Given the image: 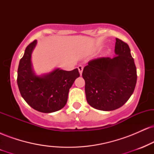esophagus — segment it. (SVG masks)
Masks as SVG:
<instances>
[{
	"label": "esophagus",
	"instance_id": "1",
	"mask_svg": "<svg viewBox=\"0 0 154 154\" xmlns=\"http://www.w3.org/2000/svg\"><path fill=\"white\" fill-rule=\"evenodd\" d=\"M78 70H79V75H82V71H83V66H82V65H79V66H78Z\"/></svg>",
	"mask_w": 154,
	"mask_h": 154
}]
</instances>
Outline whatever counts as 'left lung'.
I'll list each match as a JSON object with an SVG mask.
<instances>
[{
	"label": "left lung",
	"mask_w": 154,
	"mask_h": 154,
	"mask_svg": "<svg viewBox=\"0 0 154 154\" xmlns=\"http://www.w3.org/2000/svg\"><path fill=\"white\" fill-rule=\"evenodd\" d=\"M115 56L88 62L82 72L86 99L101 111L120 108L130 98L137 82V71L129 45L116 38Z\"/></svg>",
	"instance_id": "8db88e82"
}]
</instances>
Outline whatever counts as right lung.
<instances>
[{
    "label": "right lung",
    "mask_w": 154,
    "mask_h": 154,
    "mask_svg": "<svg viewBox=\"0 0 154 154\" xmlns=\"http://www.w3.org/2000/svg\"><path fill=\"white\" fill-rule=\"evenodd\" d=\"M37 40L27 45L20 59L17 85L24 100L35 110L43 113L57 111L66 105L70 88L79 77L78 69L65 71L56 68L48 73L37 75L32 64V54Z\"/></svg>",
    "instance_id": "obj_1"
}]
</instances>
